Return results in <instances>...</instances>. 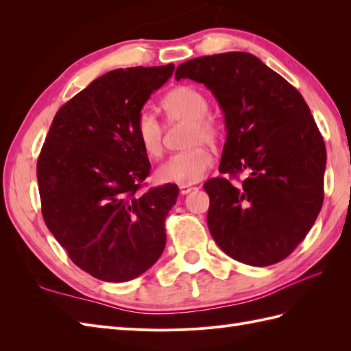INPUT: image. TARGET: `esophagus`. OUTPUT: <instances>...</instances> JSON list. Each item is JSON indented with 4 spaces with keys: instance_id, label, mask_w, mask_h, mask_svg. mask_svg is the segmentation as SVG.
I'll return each instance as SVG.
<instances>
[{
    "instance_id": "obj_1",
    "label": "esophagus",
    "mask_w": 351,
    "mask_h": 351,
    "mask_svg": "<svg viewBox=\"0 0 351 351\" xmlns=\"http://www.w3.org/2000/svg\"><path fill=\"white\" fill-rule=\"evenodd\" d=\"M192 190H195V187H192V186H180V195L184 196V195L192 192Z\"/></svg>"
}]
</instances>
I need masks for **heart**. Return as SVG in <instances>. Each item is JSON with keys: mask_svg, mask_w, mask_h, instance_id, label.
I'll return each instance as SVG.
<instances>
[{"mask_svg": "<svg viewBox=\"0 0 351 351\" xmlns=\"http://www.w3.org/2000/svg\"><path fill=\"white\" fill-rule=\"evenodd\" d=\"M162 110L169 123L190 121L189 145L215 142L219 136L217 123L208 115L209 102L199 89L192 86H177L162 99ZM136 136L147 156L156 158L162 154L164 125L151 111H142L136 120ZM214 162L212 154L205 146L169 156L159 165L155 177L159 183L189 186L200 182Z\"/></svg>", "mask_w": 351, "mask_h": 351, "instance_id": "obj_1", "label": "heart"}]
</instances>
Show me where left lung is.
Returning <instances> with one entry per match:
<instances>
[{"mask_svg":"<svg viewBox=\"0 0 351 351\" xmlns=\"http://www.w3.org/2000/svg\"><path fill=\"white\" fill-rule=\"evenodd\" d=\"M176 79L204 83L224 114L219 173L204 184L208 227L228 256L268 267L297 247L324 202L326 149L300 92L249 52H224L180 64Z\"/></svg>","mask_w":351,"mask_h":351,"instance_id":"1","label":"left lung"}]
</instances>
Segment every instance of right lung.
Returning a JSON list of instances; mask_svg holds the SVG:
<instances>
[{
	"label": "right lung",
	"instance_id": "obj_1",
	"mask_svg": "<svg viewBox=\"0 0 351 351\" xmlns=\"http://www.w3.org/2000/svg\"><path fill=\"white\" fill-rule=\"evenodd\" d=\"M173 71L174 64L105 73L62 105L42 146L36 176L45 224L98 280L130 281L164 252L178 187L139 192L151 164L134 125Z\"/></svg>",
	"mask_w": 351,
	"mask_h": 351
}]
</instances>
